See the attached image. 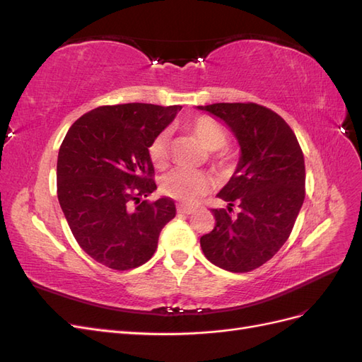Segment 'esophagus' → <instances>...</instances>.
I'll return each instance as SVG.
<instances>
[{"mask_svg": "<svg viewBox=\"0 0 362 362\" xmlns=\"http://www.w3.org/2000/svg\"><path fill=\"white\" fill-rule=\"evenodd\" d=\"M177 211L180 214H192L194 211L193 206H187V205H178L177 206Z\"/></svg>", "mask_w": 362, "mask_h": 362, "instance_id": "1", "label": "esophagus"}]
</instances>
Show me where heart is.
<instances>
[{
  "label": "heart",
  "mask_w": 362,
  "mask_h": 362,
  "mask_svg": "<svg viewBox=\"0 0 362 362\" xmlns=\"http://www.w3.org/2000/svg\"><path fill=\"white\" fill-rule=\"evenodd\" d=\"M187 128L201 141V145L210 152L222 149L228 136L225 129L218 125L214 119L208 116H199L190 120ZM149 158L157 168H164L169 161V134L166 131L158 133L148 148ZM216 161L225 164L226 157L223 154H216ZM211 189V178L204 172H192L185 169H175L164 175L161 180V192L172 199L181 201L184 204H193L199 196L205 194Z\"/></svg>",
  "instance_id": "heart-1"
}]
</instances>
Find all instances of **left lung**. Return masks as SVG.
<instances>
[{
    "label": "left lung",
    "instance_id": "left-lung-1",
    "mask_svg": "<svg viewBox=\"0 0 362 362\" xmlns=\"http://www.w3.org/2000/svg\"><path fill=\"white\" fill-rule=\"evenodd\" d=\"M231 129L240 158L217 193L226 208L213 210L216 226L201 237L208 261L228 272H250L267 262L290 237L305 199V161L288 124L258 104L198 105ZM240 211L234 216L232 206Z\"/></svg>",
    "mask_w": 362,
    "mask_h": 362
}]
</instances>
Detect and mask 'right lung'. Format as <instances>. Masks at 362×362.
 Listing matches in <instances>:
<instances>
[{
  "label": "right lung",
  "mask_w": 362,
  "mask_h": 362,
  "mask_svg": "<svg viewBox=\"0 0 362 362\" xmlns=\"http://www.w3.org/2000/svg\"><path fill=\"white\" fill-rule=\"evenodd\" d=\"M180 105H105L83 115L59 149L57 196L80 247L115 270L154 255L161 229L177 214L170 198L144 201L157 190L148 148Z\"/></svg>",
  "instance_id": "1"
}]
</instances>
